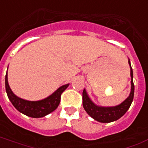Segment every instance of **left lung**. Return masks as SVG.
Masks as SVG:
<instances>
[{"label": "left lung", "mask_w": 148, "mask_h": 148, "mask_svg": "<svg viewBox=\"0 0 148 148\" xmlns=\"http://www.w3.org/2000/svg\"><path fill=\"white\" fill-rule=\"evenodd\" d=\"M130 68V76H131V90L129 97L127 99L115 106H97L90 99L86 90H83L82 92V106L86 113L93 118L97 121L100 123H110L113 121H117L121 116H123L126 112L130 108V105L132 103L134 95V85L133 82V70L130 65V59L128 61Z\"/></svg>", "instance_id": "1"}]
</instances>
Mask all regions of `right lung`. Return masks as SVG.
<instances>
[{"label":"right lung","mask_w":148,"mask_h":148,"mask_svg":"<svg viewBox=\"0 0 148 148\" xmlns=\"http://www.w3.org/2000/svg\"><path fill=\"white\" fill-rule=\"evenodd\" d=\"M69 84H66L59 87L56 92L49 97L38 101H28L19 98L14 94L8 85V71L5 75V88L10 101L20 113L33 118L43 117L56 110L60 103L62 93L66 90Z\"/></svg>","instance_id":"add662e5"}]
</instances>
